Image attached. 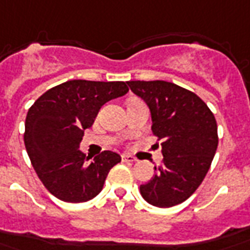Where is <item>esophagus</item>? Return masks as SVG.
<instances>
[{"label":"esophagus","mask_w":250,"mask_h":250,"mask_svg":"<svg viewBox=\"0 0 250 250\" xmlns=\"http://www.w3.org/2000/svg\"><path fill=\"white\" fill-rule=\"evenodd\" d=\"M122 160L123 162H137V158L132 155H122Z\"/></svg>","instance_id":"1"}]
</instances>
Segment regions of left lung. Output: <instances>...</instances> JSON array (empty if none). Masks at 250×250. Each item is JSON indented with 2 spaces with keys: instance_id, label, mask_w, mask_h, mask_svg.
Masks as SVG:
<instances>
[{
  "instance_id": "1",
  "label": "left lung",
  "mask_w": 250,
  "mask_h": 250,
  "mask_svg": "<svg viewBox=\"0 0 250 250\" xmlns=\"http://www.w3.org/2000/svg\"><path fill=\"white\" fill-rule=\"evenodd\" d=\"M151 113V130L162 141L161 165L141 186V195L155 207H173L198 189L218 147L214 113L191 90L167 81H128Z\"/></svg>"
}]
</instances>
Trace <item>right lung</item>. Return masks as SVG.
Segmentation results:
<instances>
[{"instance_id":"right-lung-1","label":"right lung","mask_w":250,"mask_h":250,"mask_svg":"<svg viewBox=\"0 0 250 250\" xmlns=\"http://www.w3.org/2000/svg\"><path fill=\"white\" fill-rule=\"evenodd\" d=\"M127 92L123 81L71 80L48 89L29 108L25 149L38 177L55 198L83 203L100 193L108 172L122 158L105 150L92 160L78 147L100 108Z\"/></svg>"}]
</instances>
